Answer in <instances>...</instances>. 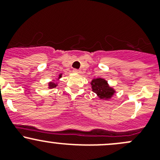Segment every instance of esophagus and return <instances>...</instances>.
<instances>
[{
    "label": "esophagus",
    "instance_id": "1",
    "mask_svg": "<svg viewBox=\"0 0 160 160\" xmlns=\"http://www.w3.org/2000/svg\"><path fill=\"white\" fill-rule=\"evenodd\" d=\"M73 72H75V73H78V74L81 73V71L80 70H77V69H74Z\"/></svg>",
    "mask_w": 160,
    "mask_h": 160
}]
</instances>
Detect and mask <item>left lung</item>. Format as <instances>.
<instances>
[{
	"instance_id": "1",
	"label": "left lung",
	"mask_w": 160,
	"mask_h": 160,
	"mask_svg": "<svg viewBox=\"0 0 160 160\" xmlns=\"http://www.w3.org/2000/svg\"><path fill=\"white\" fill-rule=\"evenodd\" d=\"M92 91L102 100H109L116 93V89L109 85L107 80L102 78H93L90 82Z\"/></svg>"
}]
</instances>
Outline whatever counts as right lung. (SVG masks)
Returning a JSON list of instances; mask_svg holds the SVG:
<instances>
[{"label":"right lung","mask_w":160,"mask_h":160,"mask_svg":"<svg viewBox=\"0 0 160 160\" xmlns=\"http://www.w3.org/2000/svg\"><path fill=\"white\" fill-rule=\"evenodd\" d=\"M62 75H63V73H60L59 75H58V78H57V81H60V79L62 78ZM58 85V82H53V81H50V82H48L49 89H52V88H56Z\"/></svg>","instance_id":"add662e5"}]
</instances>
